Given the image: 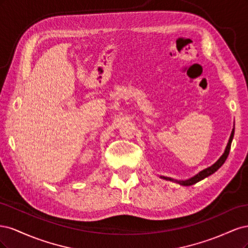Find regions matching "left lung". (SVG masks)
Instances as JSON below:
<instances>
[{
    "label": "left lung",
    "instance_id": "obj_1",
    "mask_svg": "<svg viewBox=\"0 0 248 248\" xmlns=\"http://www.w3.org/2000/svg\"><path fill=\"white\" fill-rule=\"evenodd\" d=\"M234 132H235V128L232 130V133H231V137H230L229 142H228L226 150H224L223 154L220 156V158H219L218 160H217L214 164H212L211 167H209V168H207V169H205V170H202V171H200L199 174H197L196 176H193V177H191V178H189V179H187V180H174V179L168 178V177H160V178H162V179H164V180H170V181L177 182V183H179L180 185H183V186H189V185H193V184L198 183L199 181H201V180L209 177L210 175H212L213 172H215L217 170H218V169L222 166V164L224 163V161L227 160L228 156H229V153H230L232 140V138H234Z\"/></svg>",
    "mask_w": 248,
    "mask_h": 248
}]
</instances>
